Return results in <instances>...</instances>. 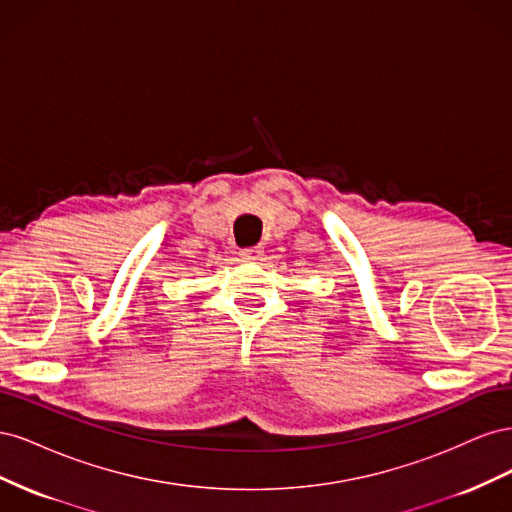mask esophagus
<instances>
[{
    "mask_svg": "<svg viewBox=\"0 0 512 512\" xmlns=\"http://www.w3.org/2000/svg\"><path fill=\"white\" fill-rule=\"evenodd\" d=\"M239 256H241V260L256 262V260H262L265 250H262V247H243V250H239Z\"/></svg>",
    "mask_w": 512,
    "mask_h": 512,
    "instance_id": "obj_1",
    "label": "esophagus"
}]
</instances>
